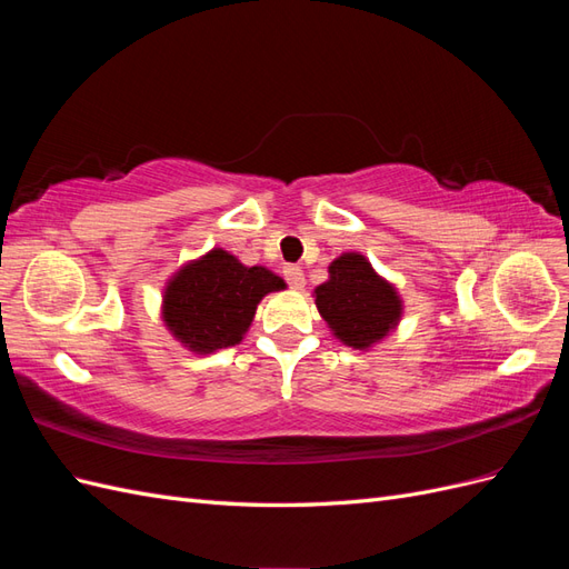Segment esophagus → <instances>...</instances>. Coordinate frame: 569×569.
Segmentation results:
<instances>
[{"label": "esophagus", "instance_id": "obj_1", "mask_svg": "<svg viewBox=\"0 0 569 569\" xmlns=\"http://www.w3.org/2000/svg\"><path fill=\"white\" fill-rule=\"evenodd\" d=\"M284 280L291 289H303V284H306L303 270L299 266H284Z\"/></svg>", "mask_w": 569, "mask_h": 569}]
</instances>
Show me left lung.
Returning a JSON list of instances; mask_svg holds the SVG:
<instances>
[{"mask_svg":"<svg viewBox=\"0 0 569 569\" xmlns=\"http://www.w3.org/2000/svg\"><path fill=\"white\" fill-rule=\"evenodd\" d=\"M316 306L335 337L353 349L382 341L401 318L396 289L360 253H341L332 261L330 280L316 289Z\"/></svg>","mask_w":569,"mask_h":569,"instance_id":"1","label":"left lung"}]
</instances>
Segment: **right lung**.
I'll return each instance as SVG.
<instances>
[{"instance_id": "obj_1", "label": "right lung", "mask_w": 569, "mask_h": 569, "mask_svg": "<svg viewBox=\"0 0 569 569\" xmlns=\"http://www.w3.org/2000/svg\"><path fill=\"white\" fill-rule=\"evenodd\" d=\"M278 289L284 282L274 272L263 266L247 268L232 253L213 249L168 282L163 320L197 353L228 349L242 341L258 301Z\"/></svg>"}]
</instances>
